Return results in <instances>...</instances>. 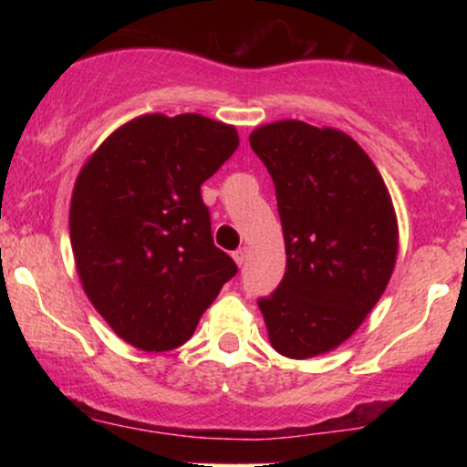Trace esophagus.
<instances>
[{
  "mask_svg": "<svg viewBox=\"0 0 467 467\" xmlns=\"http://www.w3.org/2000/svg\"><path fill=\"white\" fill-rule=\"evenodd\" d=\"M248 254H250V250H248V248H245V245H244V248H239V250H237V252H234V254H233L234 264H237V265L241 267V265H244V264H245V261H248Z\"/></svg>",
  "mask_w": 467,
  "mask_h": 467,
  "instance_id": "34e87169",
  "label": "esophagus"
}]
</instances>
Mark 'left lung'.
I'll return each mask as SVG.
<instances>
[{"instance_id":"left-lung-1","label":"left lung","mask_w":467,"mask_h":467,"mask_svg":"<svg viewBox=\"0 0 467 467\" xmlns=\"http://www.w3.org/2000/svg\"><path fill=\"white\" fill-rule=\"evenodd\" d=\"M250 147L275 182L287 254L259 309L272 347L307 360L349 340L384 294L398 215L378 166L345 131L276 120L256 127Z\"/></svg>"}]
</instances>
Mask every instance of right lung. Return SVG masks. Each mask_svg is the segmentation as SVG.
<instances>
[{
  "instance_id": "1",
  "label": "right lung",
  "mask_w": 467,
  "mask_h": 467,
  "mask_svg": "<svg viewBox=\"0 0 467 467\" xmlns=\"http://www.w3.org/2000/svg\"><path fill=\"white\" fill-rule=\"evenodd\" d=\"M237 147V130L226 122L144 114L109 133L80 166L69 202L80 285L136 349L184 345L237 275L213 244L200 191Z\"/></svg>"
}]
</instances>
